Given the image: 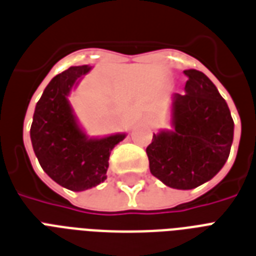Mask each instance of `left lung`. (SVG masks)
Instances as JSON below:
<instances>
[{
    "label": "left lung",
    "mask_w": 256,
    "mask_h": 256,
    "mask_svg": "<svg viewBox=\"0 0 256 256\" xmlns=\"http://www.w3.org/2000/svg\"><path fill=\"white\" fill-rule=\"evenodd\" d=\"M186 94L172 96L174 130L152 136L146 148L150 171L168 187L191 190L218 174L230 156L234 120L210 78L184 70Z\"/></svg>",
    "instance_id": "8db88e82"
}]
</instances>
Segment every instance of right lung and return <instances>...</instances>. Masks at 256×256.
I'll list each match as a JSON object with an SVG mask.
<instances>
[{"mask_svg":"<svg viewBox=\"0 0 256 256\" xmlns=\"http://www.w3.org/2000/svg\"><path fill=\"white\" fill-rule=\"evenodd\" d=\"M90 66H72L50 81L34 110L30 138L46 174L72 191H84L106 179L108 156L124 134L90 140L78 126L68 96Z\"/></svg>","mask_w":256,"mask_h":256,"instance_id":"add662e5","label":"right lung"}]
</instances>
